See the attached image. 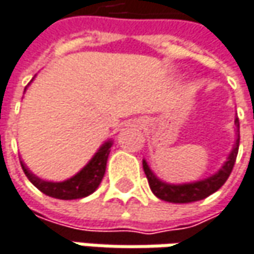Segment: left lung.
Returning <instances> with one entry per match:
<instances>
[{
	"instance_id": "8db88e82",
	"label": "left lung",
	"mask_w": 254,
	"mask_h": 254,
	"mask_svg": "<svg viewBox=\"0 0 254 254\" xmlns=\"http://www.w3.org/2000/svg\"><path fill=\"white\" fill-rule=\"evenodd\" d=\"M236 124V143L233 146L231 153L228 154L226 163L221 166V169L212 176L207 179L192 182V184H181V185H173V184H166L160 181L149 168L147 162L143 160V169L146 173V178L149 181V187L157 198L162 201L168 202H175V204H188L193 201H199L209 196L215 190H218L228 179L230 173L233 171V166L236 163V157L239 153V143H240V123L239 118L234 120Z\"/></svg>"
}]
</instances>
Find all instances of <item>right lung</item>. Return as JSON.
Segmentation results:
<instances>
[{"mask_svg":"<svg viewBox=\"0 0 254 254\" xmlns=\"http://www.w3.org/2000/svg\"><path fill=\"white\" fill-rule=\"evenodd\" d=\"M111 146H113L111 140L105 141L100 147V150L94 154V157L86 163V166H83L75 176L66 179L64 182L43 181V179L37 178L34 173L30 172L23 162H20V163H21V168L28 178V181L43 193L52 196V198H58V199H79V198H85V196L91 195L100 187L104 173H105Z\"/></svg>","mask_w":254,"mask_h":254,"instance_id":"right-lung-1","label":"right lung"}]
</instances>
